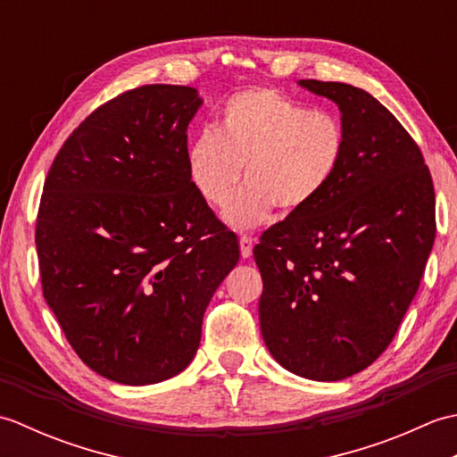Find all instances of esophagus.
<instances>
[{"mask_svg": "<svg viewBox=\"0 0 457 457\" xmlns=\"http://www.w3.org/2000/svg\"><path fill=\"white\" fill-rule=\"evenodd\" d=\"M253 245H255V239L249 237V236H241L239 237V249H241V257L249 259L251 253H253Z\"/></svg>", "mask_w": 457, "mask_h": 457, "instance_id": "esophagus-1", "label": "esophagus"}]
</instances>
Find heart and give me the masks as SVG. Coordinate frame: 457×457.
Listing matches in <instances>:
<instances>
[{"label": "heart", "mask_w": 457, "mask_h": 457, "mask_svg": "<svg viewBox=\"0 0 457 457\" xmlns=\"http://www.w3.org/2000/svg\"><path fill=\"white\" fill-rule=\"evenodd\" d=\"M344 125L269 88H251L221 105L216 129H204L187 151V170L202 200L223 206L244 169L247 184L229 200L223 220L249 229L273 216L298 213L318 200L339 170Z\"/></svg>", "instance_id": "b5f03b06"}]
</instances>
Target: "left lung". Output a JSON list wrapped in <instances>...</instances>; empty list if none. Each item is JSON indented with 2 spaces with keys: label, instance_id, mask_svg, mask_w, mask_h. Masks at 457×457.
Masks as SVG:
<instances>
[{
  "label": "left lung",
  "instance_id": "8db88e82",
  "mask_svg": "<svg viewBox=\"0 0 457 457\" xmlns=\"http://www.w3.org/2000/svg\"><path fill=\"white\" fill-rule=\"evenodd\" d=\"M298 86L337 105L345 151L318 200L255 245L259 324L287 371L342 381L385 352L419 290L436 237L434 187L419 145L371 94Z\"/></svg>",
  "mask_w": 457,
  "mask_h": 457
}]
</instances>
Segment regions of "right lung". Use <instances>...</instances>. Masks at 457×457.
<instances>
[{"instance_id":"1","label":"right lung","mask_w":457,"mask_h":457,"mask_svg":"<svg viewBox=\"0 0 457 457\" xmlns=\"http://www.w3.org/2000/svg\"><path fill=\"white\" fill-rule=\"evenodd\" d=\"M200 105L190 86L125 92L74 129L45 180L35 234L45 300L82 361L115 383L184 371L239 261L236 234L188 179Z\"/></svg>"}]
</instances>
